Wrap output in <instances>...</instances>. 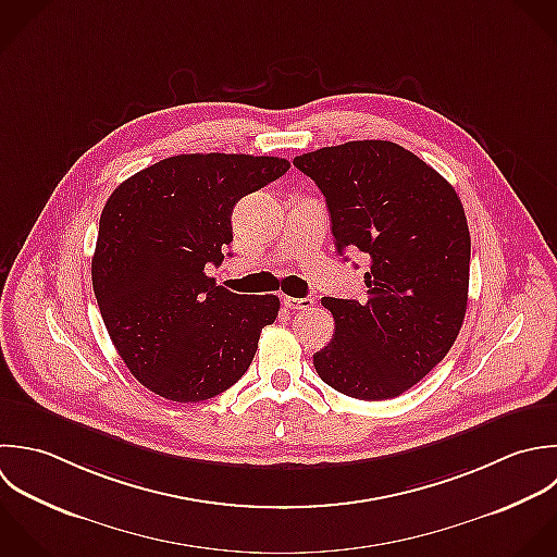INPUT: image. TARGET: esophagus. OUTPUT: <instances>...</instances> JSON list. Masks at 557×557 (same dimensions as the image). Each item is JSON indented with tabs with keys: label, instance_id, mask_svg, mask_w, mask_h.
<instances>
[{
	"label": "esophagus",
	"instance_id": "1",
	"mask_svg": "<svg viewBox=\"0 0 557 557\" xmlns=\"http://www.w3.org/2000/svg\"><path fill=\"white\" fill-rule=\"evenodd\" d=\"M282 304H284L288 310H308V308L314 306V299H312V297H301V299H297V297L284 295V297H282Z\"/></svg>",
	"mask_w": 557,
	"mask_h": 557
}]
</instances>
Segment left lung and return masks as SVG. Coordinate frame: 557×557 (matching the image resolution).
<instances>
[{
    "mask_svg": "<svg viewBox=\"0 0 557 557\" xmlns=\"http://www.w3.org/2000/svg\"><path fill=\"white\" fill-rule=\"evenodd\" d=\"M293 164L325 195L338 253L369 258L367 301H321L336 330L314 369L347 397H399L449 354L467 314L462 201L436 169L391 140L323 147Z\"/></svg>",
    "mask_w": 557,
    "mask_h": 557,
    "instance_id": "left-lung-1",
    "label": "left lung"
}]
</instances>
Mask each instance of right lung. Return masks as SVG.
<instances>
[{"instance_id":"1","label":"right lung","mask_w":557,"mask_h":557,"mask_svg":"<svg viewBox=\"0 0 557 557\" xmlns=\"http://www.w3.org/2000/svg\"><path fill=\"white\" fill-rule=\"evenodd\" d=\"M275 156L182 153L114 188L92 253V290L129 373L180 404L212 399L249 369L275 295H236L206 275L232 243L240 197L282 177Z\"/></svg>"}]
</instances>
